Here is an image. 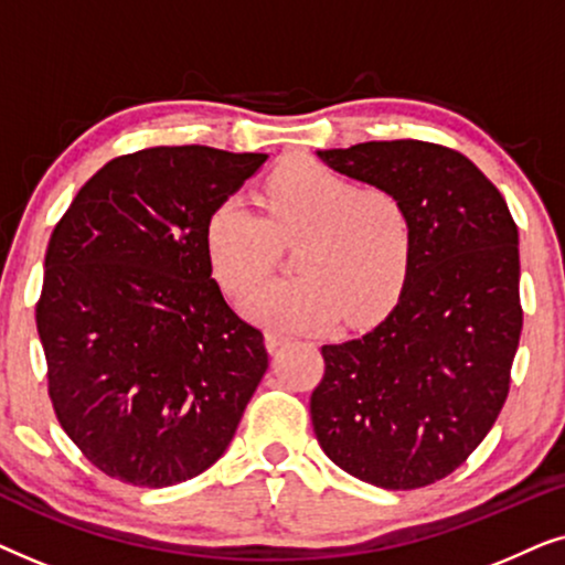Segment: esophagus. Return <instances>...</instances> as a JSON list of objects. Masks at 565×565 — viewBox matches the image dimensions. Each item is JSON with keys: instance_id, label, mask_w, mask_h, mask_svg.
Returning <instances> with one entry per match:
<instances>
[{"instance_id": "34e87169", "label": "esophagus", "mask_w": 565, "mask_h": 565, "mask_svg": "<svg viewBox=\"0 0 565 565\" xmlns=\"http://www.w3.org/2000/svg\"><path fill=\"white\" fill-rule=\"evenodd\" d=\"M285 342H288V337L280 334V331H267V350L269 352H277Z\"/></svg>"}]
</instances>
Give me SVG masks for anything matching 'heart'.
Wrapping results in <instances>:
<instances>
[{
    "label": "heart",
    "instance_id": "b5f03b06",
    "mask_svg": "<svg viewBox=\"0 0 565 565\" xmlns=\"http://www.w3.org/2000/svg\"><path fill=\"white\" fill-rule=\"evenodd\" d=\"M265 215L244 198L215 203L205 249L215 280L242 298L269 275L277 244L296 242V277L246 298V313L275 329L323 327L344 313L362 323L383 313L404 288L414 257V221L404 200L381 184L350 177L308 157L288 159L265 182Z\"/></svg>",
    "mask_w": 565,
    "mask_h": 565
}]
</instances>
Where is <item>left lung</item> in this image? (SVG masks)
<instances>
[{
    "mask_svg": "<svg viewBox=\"0 0 565 565\" xmlns=\"http://www.w3.org/2000/svg\"><path fill=\"white\" fill-rule=\"evenodd\" d=\"M319 157L404 200L414 257L388 319L321 347L316 439L360 481L422 489L468 460L507 401L522 334L516 223L489 177L443 143L367 141Z\"/></svg>",
    "mask_w": 565,
    "mask_h": 565,
    "instance_id": "obj_1",
    "label": "left lung"
}]
</instances>
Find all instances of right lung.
I'll list each match as a JSON object with an SVG mask.
<instances>
[{
	"label": "right lung",
	"instance_id": "add662e5",
	"mask_svg": "<svg viewBox=\"0 0 565 565\" xmlns=\"http://www.w3.org/2000/svg\"><path fill=\"white\" fill-rule=\"evenodd\" d=\"M265 161L195 143L122 153L53 228L35 303L49 396L105 476L164 489L234 437L269 362L211 277L205 221Z\"/></svg>",
	"mask_w": 565,
	"mask_h": 565
}]
</instances>
